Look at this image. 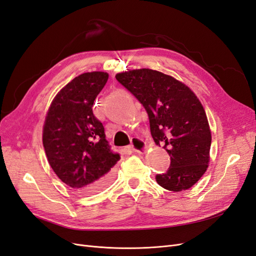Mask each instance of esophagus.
I'll use <instances>...</instances> for the list:
<instances>
[{"label":"esophagus","mask_w":256,"mask_h":256,"mask_svg":"<svg viewBox=\"0 0 256 256\" xmlns=\"http://www.w3.org/2000/svg\"><path fill=\"white\" fill-rule=\"evenodd\" d=\"M130 150L134 152L142 154L146 150V144L143 142V140H141V138H134L132 140H131Z\"/></svg>","instance_id":"1"}]
</instances>
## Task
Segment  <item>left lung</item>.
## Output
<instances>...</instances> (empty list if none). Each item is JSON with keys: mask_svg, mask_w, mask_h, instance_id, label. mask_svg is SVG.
<instances>
[{"mask_svg": "<svg viewBox=\"0 0 256 256\" xmlns=\"http://www.w3.org/2000/svg\"><path fill=\"white\" fill-rule=\"evenodd\" d=\"M148 114L154 143L171 157L166 173L156 175L162 188L180 192L206 172L212 132L204 108L187 85L157 70L134 69L115 76Z\"/></svg>", "mask_w": 256, "mask_h": 256, "instance_id": "1", "label": "left lung"}]
</instances>
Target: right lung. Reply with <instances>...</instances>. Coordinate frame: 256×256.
<instances>
[{
    "label": "right lung",
    "instance_id": "add662e5",
    "mask_svg": "<svg viewBox=\"0 0 256 256\" xmlns=\"http://www.w3.org/2000/svg\"><path fill=\"white\" fill-rule=\"evenodd\" d=\"M109 74L85 72L69 82L52 100L44 120L42 144L60 180L81 194H94L112 180L120 159L106 141L92 104Z\"/></svg>",
    "mask_w": 256,
    "mask_h": 256
}]
</instances>
